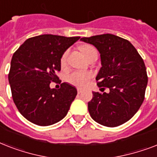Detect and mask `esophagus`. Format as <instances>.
<instances>
[{
    "mask_svg": "<svg viewBox=\"0 0 157 157\" xmlns=\"http://www.w3.org/2000/svg\"><path fill=\"white\" fill-rule=\"evenodd\" d=\"M81 92H82V90L81 88H77V93L81 94Z\"/></svg>",
    "mask_w": 157,
    "mask_h": 157,
    "instance_id": "34e87169",
    "label": "esophagus"
}]
</instances>
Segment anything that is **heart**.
Here are the masks:
<instances>
[{
    "label": "heart",
    "instance_id": "1",
    "mask_svg": "<svg viewBox=\"0 0 157 157\" xmlns=\"http://www.w3.org/2000/svg\"><path fill=\"white\" fill-rule=\"evenodd\" d=\"M81 52L83 53V54L85 55V57L89 56L90 54L92 52H94V51H97L95 50V48L93 47L92 45H84L81 47ZM67 53L65 52L63 56L61 57V60H60V63H61L62 66H64L65 63H66L67 60ZM91 77L90 73L89 72H81V71H74L72 73H71L70 75L67 76V80L68 81L69 83L72 84V85H75V86H86V84L88 83L89 80Z\"/></svg>",
    "mask_w": 157,
    "mask_h": 157
}]
</instances>
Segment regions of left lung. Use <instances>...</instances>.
<instances>
[{
    "mask_svg": "<svg viewBox=\"0 0 157 157\" xmlns=\"http://www.w3.org/2000/svg\"><path fill=\"white\" fill-rule=\"evenodd\" d=\"M100 53L102 67L96 76L103 94L93 92L88 103L90 117L98 124L116 127L134 117L144 100L147 85L146 67L142 57L129 40L112 35L82 37ZM100 89V90H101Z\"/></svg>",
    "mask_w": 157,
    "mask_h": 157,
    "instance_id": "left-lung-1",
    "label": "left lung"
}]
</instances>
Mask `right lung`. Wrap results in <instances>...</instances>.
I'll return each mask as SVG.
<instances>
[{
  "mask_svg": "<svg viewBox=\"0 0 157 157\" xmlns=\"http://www.w3.org/2000/svg\"><path fill=\"white\" fill-rule=\"evenodd\" d=\"M80 38L37 36L26 40L13 54L8 75L12 98L18 112L33 124L51 125L67 114L76 89L66 82L51 89L50 84L61 83L56 75L61 57Z\"/></svg>",
  "mask_w": 157,
  "mask_h": 157,
  "instance_id": "obj_1",
  "label": "right lung"
}]
</instances>
